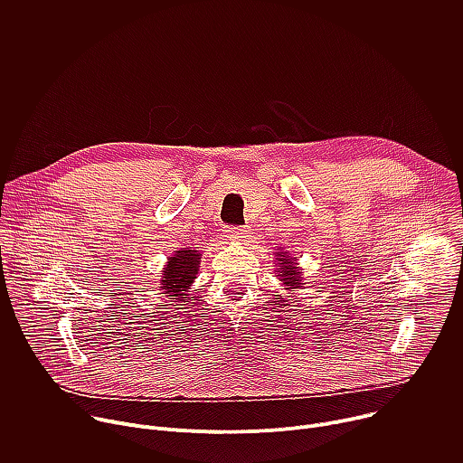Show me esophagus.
<instances>
[{
    "instance_id": "34e87169",
    "label": "esophagus",
    "mask_w": 463,
    "mask_h": 463,
    "mask_svg": "<svg viewBox=\"0 0 463 463\" xmlns=\"http://www.w3.org/2000/svg\"><path fill=\"white\" fill-rule=\"evenodd\" d=\"M225 232L229 238H245L247 236V227H236V225H227Z\"/></svg>"
}]
</instances>
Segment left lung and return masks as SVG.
I'll return each mask as SVG.
<instances>
[{"instance_id": "obj_1", "label": "left lung", "mask_w": 463, "mask_h": 463, "mask_svg": "<svg viewBox=\"0 0 463 463\" xmlns=\"http://www.w3.org/2000/svg\"><path fill=\"white\" fill-rule=\"evenodd\" d=\"M280 256H284V252H282ZM279 261H280L279 268L282 269V271H280L282 275H279V277H282L284 284H286V286H291L293 289H295V288H300L302 279H300L298 273H297L298 269L295 268V261H293L289 256H284V258H280Z\"/></svg>"}]
</instances>
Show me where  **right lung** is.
I'll return each instance as SVG.
<instances>
[{
  "label": "right lung",
  "instance_id": "right-lung-1",
  "mask_svg": "<svg viewBox=\"0 0 463 463\" xmlns=\"http://www.w3.org/2000/svg\"><path fill=\"white\" fill-rule=\"evenodd\" d=\"M197 268H200V252L192 250V249H184V250H177L174 256H170L168 266L163 271L165 280H161L165 293H168L170 297H183L188 286L194 282Z\"/></svg>",
  "mask_w": 463,
  "mask_h": 463
}]
</instances>
